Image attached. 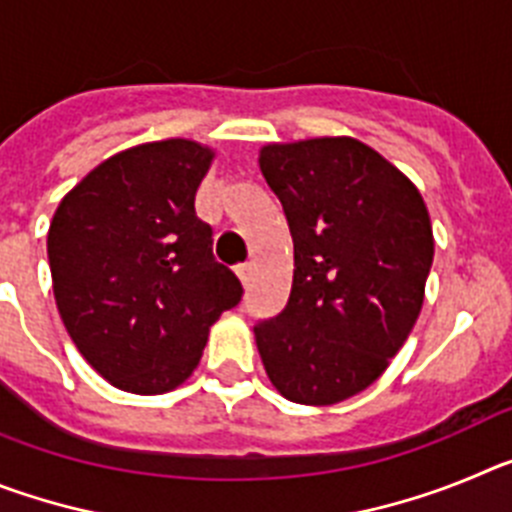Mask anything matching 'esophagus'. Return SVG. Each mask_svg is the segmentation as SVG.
Returning <instances> with one entry per match:
<instances>
[{
  "label": "esophagus",
  "mask_w": 512,
  "mask_h": 512,
  "mask_svg": "<svg viewBox=\"0 0 512 512\" xmlns=\"http://www.w3.org/2000/svg\"><path fill=\"white\" fill-rule=\"evenodd\" d=\"M235 274H238V279H241L243 284H248V282H251V277H253V264H248V261H246V264H238V266H235Z\"/></svg>",
  "instance_id": "obj_1"
}]
</instances>
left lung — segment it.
<instances>
[{"label":"left lung","mask_w":512,"mask_h":512,"mask_svg":"<svg viewBox=\"0 0 512 512\" xmlns=\"http://www.w3.org/2000/svg\"><path fill=\"white\" fill-rule=\"evenodd\" d=\"M259 166L287 215V307L253 328L279 395L336 405L377 382L408 341L433 264L423 197L356 138L269 143Z\"/></svg>","instance_id":"1"}]
</instances>
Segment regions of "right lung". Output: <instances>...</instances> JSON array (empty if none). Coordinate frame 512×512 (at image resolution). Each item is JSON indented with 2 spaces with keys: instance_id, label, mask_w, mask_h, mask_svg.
Masks as SVG:
<instances>
[{
  "instance_id": "obj_1",
  "label": "right lung",
  "mask_w": 512,
  "mask_h": 512,
  "mask_svg": "<svg viewBox=\"0 0 512 512\" xmlns=\"http://www.w3.org/2000/svg\"><path fill=\"white\" fill-rule=\"evenodd\" d=\"M212 148L187 138L128 148L89 171L48 230L53 295L81 356L112 387L161 395L202 359L243 287L212 256L194 194Z\"/></svg>"
}]
</instances>
